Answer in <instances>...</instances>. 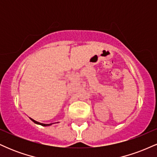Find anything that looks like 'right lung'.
<instances>
[{
    "label": "right lung",
    "mask_w": 157,
    "mask_h": 157,
    "mask_svg": "<svg viewBox=\"0 0 157 157\" xmlns=\"http://www.w3.org/2000/svg\"><path fill=\"white\" fill-rule=\"evenodd\" d=\"M30 119H31V120H32V121H33L34 122H35V123H36V124H38V125H43V126H48V125H51L52 124H53V123H51V124H44V123H40V122H38L35 121V120H32V118H30Z\"/></svg>",
    "instance_id": "right-lung-1"
}]
</instances>
